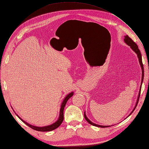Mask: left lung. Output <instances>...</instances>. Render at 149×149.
I'll return each mask as SVG.
<instances>
[{"instance_id":"8db88e82","label":"left lung","mask_w":149,"mask_h":149,"mask_svg":"<svg viewBox=\"0 0 149 149\" xmlns=\"http://www.w3.org/2000/svg\"><path fill=\"white\" fill-rule=\"evenodd\" d=\"M124 42H125L127 45H128L129 46H130L131 49H132L134 53H135L136 54H137V56H138V61H139V63H140V67L141 68V71H142V75H141V85H140V91H139V93H138V98H137V100H136V105L135 106H134V109H133L132 111H131V112L130 113V115L127 116L129 117L131 113H133V112L134 110V109H136V105H137V103L138 102V100H139V98H140V91H141V85H142V82H143V77H144V70H143V63H142V58H141V53H140V49H138V47L136 45V44L133 42V40L131 39L130 37H129L128 36H124ZM84 117L86 120H87V121L88 122V123H89L90 124H91V125L93 126H96V127H110L111 126H102V125H99V124H96L95 123H93V122H91L90 120H89L88 117L86 116V112H84Z\"/></svg>"}]
</instances>
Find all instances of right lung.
Returning a JSON list of instances; mask_svg holds the SVG:
<instances>
[{
	"instance_id": "1",
	"label": "right lung",
	"mask_w": 149,
	"mask_h": 149,
	"mask_svg": "<svg viewBox=\"0 0 149 149\" xmlns=\"http://www.w3.org/2000/svg\"><path fill=\"white\" fill-rule=\"evenodd\" d=\"M73 95H74V92L72 91V92L69 93V94H68L66 96H65V98L63 100V102H62V103H61V108H60V115H59V117H58V120L55 123H53L52 124H50V125L46 126H42V127L33 126V125H32V124H30L29 123H28L27 122L25 121V120L21 118V117L18 115H17L16 113V114L22 122H23L25 124H26L28 126H29L30 127H31V128L34 130H36V131H44H44H53L55 129H56L57 127L60 126L61 125V124L62 123V122H63V110H64V109H65V105H66V103L68 100V99L71 98ZM14 112H15V111H14Z\"/></svg>"
}]
</instances>
